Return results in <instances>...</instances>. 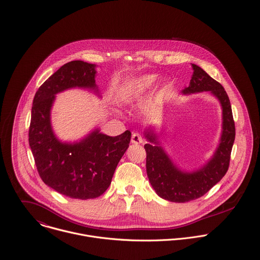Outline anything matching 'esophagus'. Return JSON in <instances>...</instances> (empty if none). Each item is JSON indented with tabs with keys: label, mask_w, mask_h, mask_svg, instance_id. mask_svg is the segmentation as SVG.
<instances>
[{
	"label": "esophagus",
	"mask_w": 260,
	"mask_h": 260,
	"mask_svg": "<svg viewBox=\"0 0 260 260\" xmlns=\"http://www.w3.org/2000/svg\"><path fill=\"white\" fill-rule=\"evenodd\" d=\"M144 142V138L139 133H134L132 136V143L133 144H141Z\"/></svg>",
	"instance_id": "34e87169"
}]
</instances>
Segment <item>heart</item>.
<instances>
[{
    "mask_svg": "<svg viewBox=\"0 0 260 260\" xmlns=\"http://www.w3.org/2000/svg\"><path fill=\"white\" fill-rule=\"evenodd\" d=\"M157 80V75L146 74L129 81L122 93V99L126 102L136 100L146 94Z\"/></svg>",
    "mask_w": 260,
    "mask_h": 260,
    "instance_id": "obj_1",
    "label": "heart"
}]
</instances>
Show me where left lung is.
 <instances>
[{
	"mask_svg": "<svg viewBox=\"0 0 260 260\" xmlns=\"http://www.w3.org/2000/svg\"><path fill=\"white\" fill-rule=\"evenodd\" d=\"M192 66L194 69L193 77L190 85L183 93L209 91L218 98L222 106L223 131L220 144L213 158L198 171L185 174L174 165L160 146L151 144L144 146L147 153V175L153 189L161 198L178 203L189 202L202 197L224 177L229 169L236 136L231 102L223 86L198 65L192 64ZM146 138L151 143L157 144L156 136L152 132L146 133Z\"/></svg>",
	"mask_w": 260,
	"mask_h": 260,
	"instance_id": "1",
	"label": "left lung"
}]
</instances>
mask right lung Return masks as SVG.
Segmentation results:
<instances>
[{
    "label": "right lung",
    "mask_w": 260,
    "mask_h": 260,
    "mask_svg": "<svg viewBox=\"0 0 260 260\" xmlns=\"http://www.w3.org/2000/svg\"><path fill=\"white\" fill-rule=\"evenodd\" d=\"M95 74L94 64H64L40 86L31 108L28 142L39 175L53 190L73 199H94L108 189L132 137L129 131L109 137L96 129L73 145L55 138L50 123L55 95L75 86L95 89Z\"/></svg>",
    "instance_id": "obj_1"
}]
</instances>
